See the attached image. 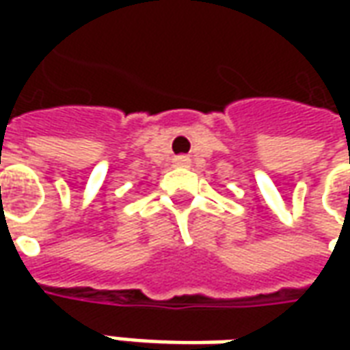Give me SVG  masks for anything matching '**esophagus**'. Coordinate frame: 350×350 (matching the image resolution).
Returning a JSON list of instances; mask_svg holds the SVG:
<instances>
[{"instance_id":"34e87169","label":"esophagus","mask_w":350,"mask_h":350,"mask_svg":"<svg viewBox=\"0 0 350 350\" xmlns=\"http://www.w3.org/2000/svg\"><path fill=\"white\" fill-rule=\"evenodd\" d=\"M176 163H178V165H189V157H187V155H178V157H176Z\"/></svg>"}]
</instances>
